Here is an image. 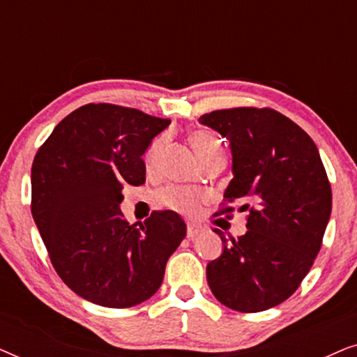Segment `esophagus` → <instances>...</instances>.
Instances as JSON below:
<instances>
[{
  "instance_id": "34e87169",
  "label": "esophagus",
  "mask_w": 357,
  "mask_h": 357,
  "mask_svg": "<svg viewBox=\"0 0 357 357\" xmlns=\"http://www.w3.org/2000/svg\"><path fill=\"white\" fill-rule=\"evenodd\" d=\"M203 231H204V227L198 226V224H188V227H187V237L193 238V237H197L198 234H202Z\"/></svg>"
}]
</instances>
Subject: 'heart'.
<instances>
[{
  "label": "heart",
  "instance_id": "heart-1",
  "mask_svg": "<svg viewBox=\"0 0 357 357\" xmlns=\"http://www.w3.org/2000/svg\"><path fill=\"white\" fill-rule=\"evenodd\" d=\"M192 144L195 151H197L198 158L204 160L211 155L221 154L222 153V144L216 136L211 133H206V131H197V133L192 135ZM160 149H162V141H155V143L151 146L148 154H146V164L148 167H153L155 160L159 158ZM159 199L167 206L177 209V211L192 214L197 211L199 202H202V195L188 192V190L182 188H165L162 193L159 195Z\"/></svg>",
  "mask_w": 357,
  "mask_h": 357
}]
</instances>
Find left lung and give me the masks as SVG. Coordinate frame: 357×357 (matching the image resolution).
Here are the masks:
<instances>
[{
	"mask_svg": "<svg viewBox=\"0 0 357 357\" xmlns=\"http://www.w3.org/2000/svg\"><path fill=\"white\" fill-rule=\"evenodd\" d=\"M231 144L234 178L224 202H252L248 231L224 237L206 266L214 297L237 312L271 309L294 294L319 255L331 214V187L309 135L273 109L237 107L199 116ZM222 208L218 214L232 213Z\"/></svg>",
	"mask_w": 357,
	"mask_h": 357,
	"instance_id": "left-lung-1",
	"label": "left lung"
}]
</instances>
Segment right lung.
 Returning <instances> with one entry per match:
<instances>
[{"instance_id": "right-lung-1", "label": "right lung", "mask_w": 357, "mask_h": 357, "mask_svg": "<svg viewBox=\"0 0 357 357\" xmlns=\"http://www.w3.org/2000/svg\"><path fill=\"white\" fill-rule=\"evenodd\" d=\"M170 120L87 104L55 126L32 164V216L52 265L82 299L110 309L148 301L187 236L175 211L136 227L120 211L126 183L143 185V154Z\"/></svg>"}]
</instances>
